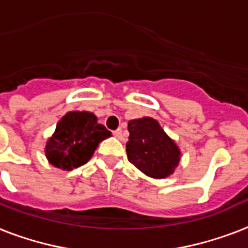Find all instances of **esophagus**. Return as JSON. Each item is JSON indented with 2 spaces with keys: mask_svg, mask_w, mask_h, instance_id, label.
Returning a JSON list of instances; mask_svg holds the SVG:
<instances>
[{
  "mask_svg": "<svg viewBox=\"0 0 248 248\" xmlns=\"http://www.w3.org/2000/svg\"><path fill=\"white\" fill-rule=\"evenodd\" d=\"M113 134H114V137H116L117 139H120V140L124 139V135H122V130H121V128H118L116 131H113Z\"/></svg>",
  "mask_w": 248,
  "mask_h": 248,
  "instance_id": "1",
  "label": "esophagus"
}]
</instances>
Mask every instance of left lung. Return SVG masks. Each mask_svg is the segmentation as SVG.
<instances>
[{
    "label": "left lung",
    "mask_w": 248,
    "mask_h": 248,
    "mask_svg": "<svg viewBox=\"0 0 248 248\" xmlns=\"http://www.w3.org/2000/svg\"><path fill=\"white\" fill-rule=\"evenodd\" d=\"M128 161L152 178H166L178 166L181 151L157 121L143 117L128 122Z\"/></svg>",
    "instance_id": "obj_1"
}]
</instances>
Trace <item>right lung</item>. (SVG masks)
<instances>
[{
  "label": "right lung",
  "mask_w": 248,
  "mask_h": 248,
  "mask_svg": "<svg viewBox=\"0 0 248 248\" xmlns=\"http://www.w3.org/2000/svg\"><path fill=\"white\" fill-rule=\"evenodd\" d=\"M111 132L97 122L90 111H69L57 124L56 131L45 145V156L58 169L73 170L84 165L100 141Z\"/></svg>",
  "instance_id": "right-lung-1"
}]
</instances>
